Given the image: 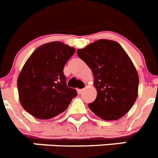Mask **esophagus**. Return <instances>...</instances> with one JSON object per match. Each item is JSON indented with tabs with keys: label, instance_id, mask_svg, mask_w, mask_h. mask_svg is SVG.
Listing matches in <instances>:
<instances>
[{
	"label": "esophagus",
	"instance_id": "34e87169",
	"mask_svg": "<svg viewBox=\"0 0 158 158\" xmlns=\"http://www.w3.org/2000/svg\"><path fill=\"white\" fill-rule=\"evenodd\" d=\"M83 91H84V89H77V91L79 94H81Z\"/></svg>",
	"mask_w": 158,
	"mask_h": 158
}]
</instances>
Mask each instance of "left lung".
Masks as SVG:
<instances>
[{
    "instance_id": "obj_1",
    "label": "left lung",
    "mask_w": 158,
    "mask_h": 158,
    "mask_svg": "<svg viewBox=\"0 0 158 158\" xmlns=\"http://www.w3.org/2000/svg\"><path fill=\"white\" fill-rule=\"evenodd\" d=\"M77 54L93 73L97 96L88 104L91 112L104 120L124 116L137 98L139 77L123 47L115 41L99 39L79 49Z\"/></svg>"
}]
</instances>
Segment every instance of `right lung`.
I'll use <instances>...</instances> for the list:
<instances>
[{"instance_id":"obj_1","label":"right lung","mask_w":158,"mask_h":158,"mask_svg":"<svg viewBox=\"0 0 158 158\" xmlns=\"http://www.w3.org/2000/svg\"><path fill=\"white\" fill-rule=\"evenodd\" d=\"M75 52L61 42L46 43L33 52L18 79L20 102L26 112L47 120L67 110L77 91L67 86L63 68Z\"/></svg>"}]
</instances>
